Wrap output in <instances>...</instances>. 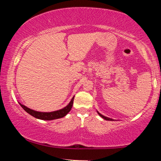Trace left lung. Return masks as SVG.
<instances>
[{
    "label": "left lung",
    "instance_id": "left-lung-1",
    "mask_svg": "<svg viewBox=\"0 0 161 161\" xmlns=\"http://www.w3.org/2000/svg\"><path fill=\"white\" fill-rule=\"evenodd\" d=\"M97 114H99L100 116H101V117H102L103 119H106V120H110V121H113V120H114V119H110V118H108V117H107V116H103L102 114H100V113H98V112H97Z\"/></svg>",
    "mask_w": 161,
    "mask_h": 161
}]
</instances>
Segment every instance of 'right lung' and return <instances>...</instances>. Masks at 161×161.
<instances>
[{
  "label": "right lung",
  "mask_w": 161,
  "mask_h": 161,
  "mask_svg": "<svg viewBox=\"0 0 161 161\" xmlns=\"http://www.w3.org/2000/svg\"><path fill=\"white\" fill-rule=\"evenodd\" d=\"M73 99H74V97L72 98L69 104L67 106H66L65 108L60 109L59 110H56V111L53 112H38L36 111V110H33L32 109L28 108L27 107H25V105L21 104L19 103L20 106L22 107L24 109L25 111H26L28 114H29L30 115H32L34 117L37 118V119H44V120H52V119H59V118H62L64 116H65L66 114H68L71 110L72 107H73Z\"/></svg>",
  "instance_id": "right-lung-1"
}]
</instances>
